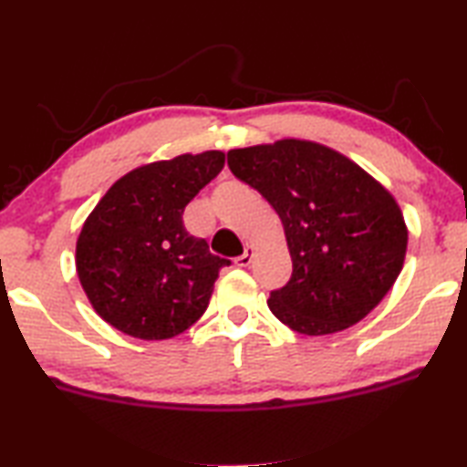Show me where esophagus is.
Wrapping results in <instances>:
<instances>
[{
	"mask_svg": "<svg viewBox=\"0 0 467 467\" xmlns=\"http://www.w3.org/2000/svg\"><path fill=\"white\" fill-rule=\"evenodd\" d=\"M251 259H253V247H249V244H247V247H244V251H243V255L234 259V265L236 267H247Z\"/></svg>",
	"mask_w": 467,
	"mask_h": 467,
	"instance_id": "34e87169",
	"label": "esophagus"
}]
</instances>
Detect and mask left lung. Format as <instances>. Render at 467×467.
I'll return each mask as SVG.
<instances>
[{
  "instance_id": "1",
  "label": "left lung",
  "mask_w": 467,
  "mask_h": 467,
  "mask_svg": "<svg viewBox=\"0 0 467 467\" xmlns=\"http://www.w3.org/2000/svg\"><path fill=\"white\" fill-rule=\"evenodd\" d=\"M228 167L284 224L292 277L267 306L300 335H330L366 318L400 275L409 243L392 193L341 152L282 139L228 150Z\"/></svg>"
}]
</instances>
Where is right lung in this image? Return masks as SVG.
<instances>
[{
    "label": "right lung",
    "instance_id": "obj_1",
    "mask_svg": "<svg viewBox=\"0 0 467 467\" xmlns=\"http://www.w3.org/2000/svg\"><path fill=\"white\" fill-rule=\"evenodd\" d=\"M224 152H185L122 175L91 210L78 239L75 267L93 310L142 341L188 330L204 315L218 271L183 226V210L223 171Z\"/></svg>",
    "mask_w": 467,
    "mask_h": 467
}]
</instances>
